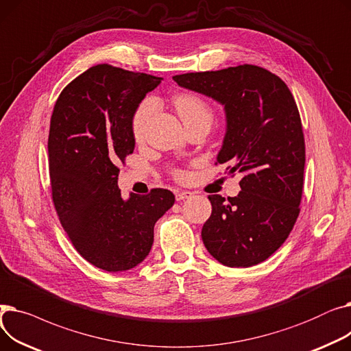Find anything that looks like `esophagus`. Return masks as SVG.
<instances>
[{
	"instance_id": "34e87169",
	"label": "esophagus",
	"mask_w": 351,
	"mask_h": 351,
	"mask_svg": "<svg viewBox=\"0 0 351 351\" xmlns=\"http://www.w3.org/2000/svg\"><path fill=\"white\" fill-rule=\"evenodd\" d=\"M192 192H189V191H180V192H176V200L178 202H180V200H185V199H189V197H192Z\"/></svg>"
}]
</instances>
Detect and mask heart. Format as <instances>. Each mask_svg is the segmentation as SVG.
<instances>
[{
  "label": "heart",
  "mask_w": 351,
  "mask_h": 351,
  "mask_svg": "<svg viewBox=\"0 0 351 351\" xmlns=\"http://www.w3.org/2000/svg\"><path fill=\"white\" fill-rule=\"evenodd\" d=\"M175 108L176 112L179 114L183 123H189L200 118H209L212 119V110L209 105L196 95L192 94H183L175 98ZM156 101L154 98L143 99L139 106L136 108L134 118H132V132L136 141H141L145 135L146 126L149 123L154 112L156 110ZM178 178L182 176V173H175Z\"/></svg>",
  "instance_id": "heart-1"
}]
</instances>
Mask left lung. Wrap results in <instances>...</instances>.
<instances>
[{
	"instance_id": "obj_1",
	"label": "left lung",
	"mask_w": 351,
	"mask_h": 351,
	"mask_svg": "<svg viewBox=\"0 0 351 351\" xmlns=\"http://www.w3.org/2000/svg\"><path fill=\"white\" fill-rule=\"evenodd\" d=\"M173 81L223 105L226 134L217 163L243 173L237 196H208L212 215L202 241L225 266L261 263L285 243L300 212L306 149L296 101L278 75L249 64Z\"/></svg>"
}]
</instances>
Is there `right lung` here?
I'll list each match as a JSON object with an SVG mask.
<instances>
[{"mask_svg":"<svg viewBox=\"0 0 351 351\" xmlns=\"http://www.w3.org/2000/svg\"><path fill=\"white\" fill-rule=\"evenodd\" d=\"M160 81L99 64L69 82L53 106L48 136L53 206L73 247L106 271L143 262L156 220L175 204L168 189L125 200L118 188V165L135 147L134 114Z\"/></svg>","mask_w":351,"mask_h":351,"instance_id":"right-lung-1","label":"right lung"}]
</instances>
